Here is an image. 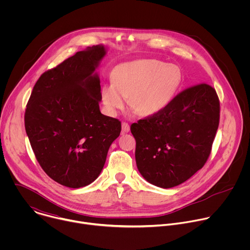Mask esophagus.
Returning <instances> with one entry per match:
<instances>
[{"mask_svg": "<svg viewBox=\"0 0 250 250\" xmlns=\"http://www.w3.org/2000/svg\"><path fill=\"white\" fill-rule=\"evenodd\" d=\"M129 131V125L126 123H122V132L126 133Z\"/></svg>", "mask_w": 250, "mask_h": 250, "instance_id": "1", "label": "esophagus"}]
</instances>
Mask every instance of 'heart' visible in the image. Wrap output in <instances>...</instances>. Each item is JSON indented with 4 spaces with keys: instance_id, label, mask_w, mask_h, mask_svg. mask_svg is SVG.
I'll list each match as a JSON object with an SVG mask.
<instances>
[{
    "instance_id": "obj_1",
    "label": "heart",
    "mask_w": 250,
    "mask_h": 250,
    "mask_svg": "<svg viewBox=\"0 0 250 250\" xmlns=\"http://www.w3.org/2000/svg\"><path fill=\"white\" fill-rule=\"evenodd\" d=\"M113 83L101 90V99L109 115L125 105L140 117H152L164 111L176 97L182 82L181 69L156 59H139L115 68Z\"/></svg>"
}]
</instances>
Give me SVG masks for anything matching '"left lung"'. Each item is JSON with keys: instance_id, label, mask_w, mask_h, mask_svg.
Listing matches in <instances>:
<instances>
[{"instance_id": "left-lung-1", "label": "left lung", "mask_w": 250, "mask_h": 250, "mask_svg": "<svg viewBox=\"0 0 250 250\" xmlns=\"http://www.w3.org/2000/svg\"><path fill=\"white\" fill-rule=\"evenodd\" d=\"M220 122L216 90L200 84L178 94L158 115L130 126L139 173L152 185H180L206 163Z\"/></svg>"}]
</instances>
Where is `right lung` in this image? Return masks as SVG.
<instances>
[{"label":"right lung","mask_w":250,"mask_h":250,"mask_svg":"<svg viewBox=\"0 0 250 250\" xmlns=\"http://www.w3.org/2000/svg\"><path fill=\"white\" fill-rule=\"evenodd\" d=\"M106 48L79 51L44 72L26 104L25 131L40 165L55 182L81 188L94 182L122 125L100 111L96 69Z\"/></svg>","instance_id":"1"}]
</instances>
